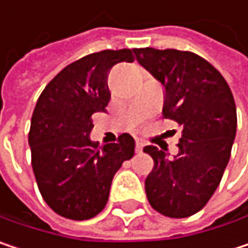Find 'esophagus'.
<instances>
[{
	"mask_svg": "<svg viewBox=\"0 0 248 248\" xmlns=\"http://www.w3.org/2000/svg\"><path fill=\"white\" fill-rule=\"evenodd\" d=\"M143 146H145V143H143V142H140V140H138V142H136V152H138V154H140V152L143 151Z\"/></svg>",
	"mask_w": 248,
	"mask_h": 248,
	"instance_id": "34e87169",
	"label": "esophagus"
}]
</instances>
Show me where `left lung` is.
<instances>
[{"mask_svg":"<svg viewBox=\"0 0 248 248\" xmlns=\"http://www.w3.org/2000/svg\"><path fill=\"white\" fill-rule=\"evenodd\" d=\"M133 53L165 89L164 118L182 124L172 159L156 146L143 148L154 159L146 197L162 216L185 218L204 208L220 185L237 129L234 97L221 73L191 51L146 47Z\"/></svg>","mask_w":248,"mask_h":248,"instance_id":"8db88e82","label":"left lung"}]
</instances>
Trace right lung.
Instances as JSON below:
<instances>
[{"label":"right lung","instance_id":"obj_1","mask_svg":"<svg viewBox=\"0 0 248 248\" xmlns=\"http://www.w3.org/2000/svg\"><path fill=\"white\" fill-rule=\"evenodd\" d=\"M133 50H103L64 67L40 94L32 112L28 143L38 189L62 217L89 220L106 205L112 179L135 154V139L118 143L90 140L92 115L106 112L108 76L118 63H132Z\"/></svg>","mask_w":248,"mask_h":248}]
</instances>
